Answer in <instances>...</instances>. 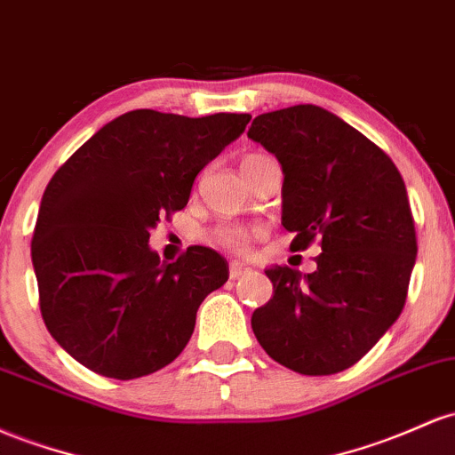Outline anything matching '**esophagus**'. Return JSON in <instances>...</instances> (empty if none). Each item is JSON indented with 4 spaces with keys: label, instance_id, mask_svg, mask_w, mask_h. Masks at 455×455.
<instances>
[{
    "label": "esophagus",
    "instance_id": "obj_1",
    "mask_svg": "<svg viewBox=\"0 0 455 455\" xmlns=\"http://www.w3.org/2000/svg\"><path fill=\"white\" fill-rule=\"evenodd\" d=\"M228 272H231V278L233 281H237V278L246 276V274L252 272V267H248L246 263H239V261H233L231 267H228Z\"/></svg>",
    "mask_w": 455,
    "mask_h": 455
}]
</instances>
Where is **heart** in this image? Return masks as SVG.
<instances>
[{
    "instance_id": "1",
    "label": "heart",
    "mask_w": 455,
    "mask_h": 455,
    "mask_svg": "<svg viewBox=\"0 0 455 455\" xmlns=\"http://www.w3.org/2000/svg\"><path fill=\"white\" fill-rule=\"evenodd\" d=\"M218 242L224 243V246L233 248V251H243L251 242V233L242 227H222L218 228L216 233Z\"/></svg>"
}]
</instances>
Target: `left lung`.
<instances>
[{
  "instance_id": "left-lung-1",
  "label": "left lung",
  "mask_w": 455,
  "mask_h": 455,
  "mask_svg": "<svg viewBox=\"0 0 455 455\" xmlns=\"http://www.w3.org/2000/svg\"><path fill=\"white\" fill-rule=\"evenodd\" d=\"M248 138L281 164L293 251L322 242L315 272L266 267L274 296L252 313V332L293 371L339 373L380 341L406 302L417 237L403 179L371 140L317 106L261 114Z\"/></svg>"
}]
</instances>
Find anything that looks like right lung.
Here are the masks:
<instances>
[{"label":"right lung","instance_id":"1","mask_svg":"<svg viewBox=\"0 0 455 455\" xmlns=\"http://www.w3.org/2000/svg\"><path fill=\"white\" fill-rule=\"evenodd\" d=\"M248 121L133 109L53 174L32 239L41 313L60 347L90 371L133 380L188 346L201 302L228 281V263L204 246L164 263L148 237L159 218L186 207L196 174Z\"/></svg>","mask_w":455,"mask_h":455}]
</instances>
